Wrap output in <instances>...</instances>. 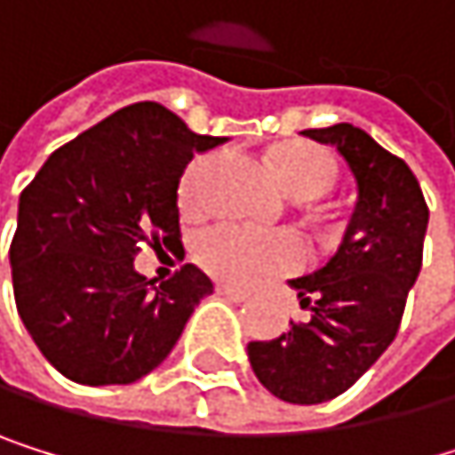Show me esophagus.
<instances>
[{"instance_id": "1", "label": "esophagus", "mask_w": 455, "mask_h": 455, "mask_svg": "<svg viewBox=\"0 0 455 455\" xmlns=\"http://www.w3.org/2000/svg\"><path fill=\"white\" fill-rule=\"evenodd\" d=\"M215 291H218V294H223V297H229V300H235V303L248 300V291H243V289H237V286H229V283H218V286H215Z\"/></svg>"}]
</instances>
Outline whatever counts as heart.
I'll return each mask as SVG.
<instances>
[{"mask_svg":"<svg viewBox=\"0 0 455 455\" xmlns=\"http://www.w3.org/2000/svg\"><path fill=\"white\" fill-rule=\"evenodd\" d=\"M212 158L202 155L180 180V207L196 215L207 207V174ZM270 166L281 188L294 199H316L336 180V161L327 149L306 141H291L270 152ZM199 265L218 281L251 286L261 278L291 270L303 259L294 237L256 232L240 223H215L196 237Z\"/></svg>","mask_w":455,"mask_h":455,"instance_id":"1","label":"heart"}]
</instances>
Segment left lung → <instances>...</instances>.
I'll list each match as a JSON object with an SVG mask.
<instances>
[{"label": "left lung", "mask_w": 455, "mask_h": 455, "mask_svg": "<svg viewBox=\"0 0 455 455\" xmlns=\"http://www.w3.org/2000/svg\"><path fill=\"white\" fill-rule=\"evenodd\" d=\"M336 147L357 202L336 256L289 286L311 311L273 341H251L256 379L289 404H322L349 390L398 333L407 294L423 265L428 207L412 169L369 133L339 122L303 131Z\"/></svg>", "instance_id": "1"}]
</instances>
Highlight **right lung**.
Returning a JSON list of instances; mask_svg holds the SVG:
<instances>
[{
    "label": "right lung",
    "mask_w": 455,
    "mask_h": 455,
    "mask_svg": "<svg viewBox=\"0 0 455 455\" xmlns=\"http://www.w3.org/2000/svg\"><path fill=\"white\" fill-rule=\"evenodd\" d=\"M199 136L158 103H133L43 164L19 199L10 245L15 308L54 369L78 385H131L169 357L212 281L182 265L164 283L133 259L180 237L177 188Z\"/></svg>",
    "instance_id": "add662e5"
}]
</instances>
